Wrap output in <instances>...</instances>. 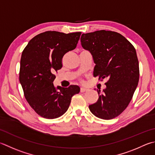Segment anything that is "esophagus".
I'll use <instances>...</instances> for the list:
<instances>
[{
  "mask_svg": "<svg viewBox=\"0 0 155 155\" xmlns=\"http://www.w3.org/2000/svg\"><path fill=\"white\" fill-rule=\"evenodd\" d=\"M88 90L87 88L86 87H81V93H83L84 91H87Z\"/></svg>",
  "mask_w": 155,
  "mask_h": 155,
  "instance_id": "34e87169",
  "label": "esophagus"
}]
</instances>
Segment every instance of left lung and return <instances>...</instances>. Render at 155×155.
Masks as SVG:
<instances>
[{
  "label": "left lung",
  "instance_id": "1",
  "mask_svg": "<svg viewBox=\"0 0 155 155\" xmlns=\"http://www.w3.org/2000/svg\"><path fill=\"white\" fill-rule=\"evenodd\" d=\"M81 45L92 54L93 75L107 78L105 89L89 105L91 113L103 120H111L122 114L134 95L139 81V64L132 44L120 33L100 30L83 33Z\"/></svg>",
  "mask_w": 155,
  "mask_h": 155
}]
</instances>
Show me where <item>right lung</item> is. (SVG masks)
I'll list each match as a JSON object with an SVG mask.
<instances>
[{
	"label": "right lung",
	"mask_w": 155,
	"mask_h": 155,
	"mask_svg": "<svg viewBox=\"0 0 155 155\" xmlns=\"http://www.w3.org/2000/svg\"><path fill=\"white\" fill-rule=\"evenodd\" d=\"M81 34L45 31L32 38L23 51L19 82L27 102L41 117L55 119L62 116L72 97L80 92L77 85L56 87L53 82L54 72L62 66V57L74 49Z\"/></svg>",
	"instance_id": "obj_1"
}]
</instances>
